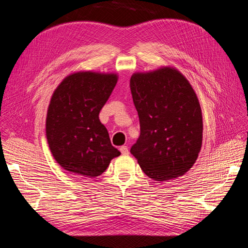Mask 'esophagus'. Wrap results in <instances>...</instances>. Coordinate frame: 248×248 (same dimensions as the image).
Segmentation results:
<instances>
[{
  "label": "esophagus",
  "mask_w": 248,
  "mask_h": 248,
  "mask_svg": "<svg viewBox=\"0 0 248 248\" xmlns=\"http://www.w3.org/2000/svg\"><path fill=\"white\" fill-rule=\"evenodd\" d=\"M120 152H121L123 155H128L129 154V150L126 146H122L120 148Z\"/></svg>",
  "instance_id": "1"
}]
</instances>
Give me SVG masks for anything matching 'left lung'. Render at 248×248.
<instances>
[{
    "label": "left lung",
    "mask_w": 248,
    "mask_h": 248,
    "mask_svg": "<svg viewBox=\"0 0 248 248\" xmlns=\"http://www.w3.org/2000/svg\"><path fill=\"white\" fill-rule=\"evenodd\" d=\"M130 91L140 127L131 154L155 181L183 176L196 162L202 140V109L189 81L163 67L134 73Z\"/></svg>",
    "instance_id": "8db88e82"
}]
</instances>
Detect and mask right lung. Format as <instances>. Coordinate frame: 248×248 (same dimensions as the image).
<instances>
[{
    "instance_id": "right-lung-1",
    "label": "right lung",
    "mask_w": 248,
    "mask_h": 248,
    "mask_svg": "<svg viewBox=\"0 0 248 248\" xmlns=\"http://www.w3.org/2000/svg\"><path fill=\"white\" fill-rule=\"evenodd\" d=\"M117 80L114 73L77 72L64 78L51 96L47 142L56 161L73 175L98 177L121 154L99 120Z\"/></svg>"
}]
</instances>
